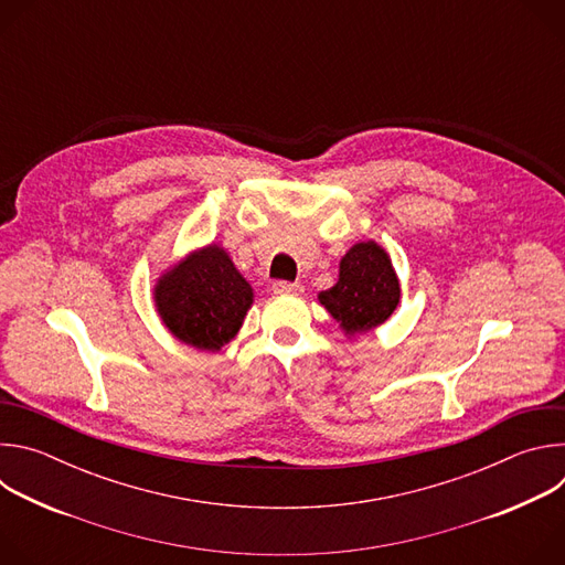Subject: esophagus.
Returning <instances> with one entry per match:
<instances>
[{
  "instance_id": "esophagus-1",
  "label": "esophagus",
  "mask_w": 565,
  "mask_h": 565,
  "mask_svg": "<svg viewBox=\"0 0 565 565\" xmlns=\"http://www.w3.org/2000/svg\"><path fill=\"white\" fill-rule=\"evenodd\" d=\"M273 290L277 295H301L303 286L299 281H284V279H279V281L273 284Z\"/></svg>"
}]
</instances>
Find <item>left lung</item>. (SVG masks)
Listing matches in <instances>:
<instances>
[{
  "mask_svg": "<svg viewBox=\"0 0 565 565\" xmlns=\"http://www.w3.org/2000/svg\"><path fill=\"white\" fill-rule=\"evenodd\" d=\"M319 301L349 333L382 324L399 301V284L386 253L373 241L353 246L340 264V281L321 292Z\"/></svg>",
  "mask_w": 565,
  "mask_h": 565,
  "instance_id": "left-lung-1",
  "label": "left lung"
}]
</instances>
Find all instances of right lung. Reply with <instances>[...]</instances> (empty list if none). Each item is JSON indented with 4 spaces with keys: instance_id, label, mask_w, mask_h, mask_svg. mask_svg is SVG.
Wrapping results in <instances>:
<instances>
[{
    "instance_id": "add662e5",
    "label": "right lung",
    "mask_w": 565,
    "mask_h": 565,
    "mask_svg": "<svg viewBox=\"0 0 565 565\" xmlns=\"http://www.w3.org/2000/svg\"><path fill=\"white\" fill-rule=\"evenodd\" d=\"M250 303V284L216 246L192 255L156 286V306L166 327L201 351L227 344L244 324Z\"/></svg>"
}]
</instances>
